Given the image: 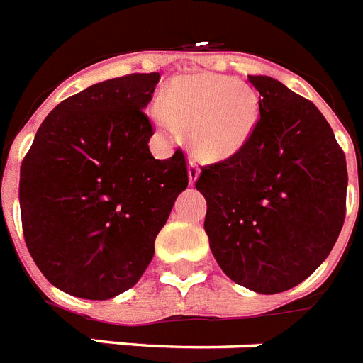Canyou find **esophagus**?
<instances>
[{"label": "esophagus", "instance_id": "1", "mask_svg": "<svg viewBox=\"0 0 363 363\" xmlns=\"http://www.w3.org/2000/svg\"><path fill=\"white\" fill-rule=\"evenodd\" d=\"M199 173H201V169H199V166H197L196 162L194 160L188 162V179H190V184H194V182L197 181Z\"/></svg>", "mask_w": 363, "mask_h": 363}]
</instances>
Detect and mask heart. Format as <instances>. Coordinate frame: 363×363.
Segmentation results:
<instances>
[{
  "instance_id": "1",
  "label": "heart",
  "mask_w": 363,
  "mask_h": 363,
  "mask_svg": "<svg viewBox=\"0 0 363 363\" xmlns=\"http://www.w3.org/2000/svg\"><path fill=\"white\" fill-rule=\"evenodd\" d=\"M259 96L246 84L225 76L190 74L173 79L156 106L152 119L162 130L188 134L191 149L203 160H225L237 155L259 123Z\"/></svg>"
}]
</instances>
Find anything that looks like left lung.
<instances>
[{"mask_svg": "<svg viewBox=\"0 0 363 363\" xmlns=\"http://www.w3.org/2000/svg\"><path fill=\"white\" fill-rule=\"evenodd\" d=\"M259 91V123L228 160L201 167L212 255L235 284L284 293L320 267L345 222L347 162L325 115L270 76Z\"/></svg>", "mask_w": 363, "mask_h": 363, "instance_id": "1", "label": "left lung"}]
</instances>
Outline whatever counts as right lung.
I'll return each mask as SVG.
<instances>
[{"label": "right lung", "mask_w": 363, "mask_h": 363, "mask_svg": "<svg viewBox=\"0 0 363 363\" xmlns=\"http://www.w3.org/2000/svg\"><path fill=\"white\" fill-rule=\"evenodd\" d=\"M158 72L91 85L50 111L20 167L26 246L63 293L108 300L134 287L188 186L181 149L149 151L143 113Z\"/></svg>", "instance_id": "1"}]
</instances>
